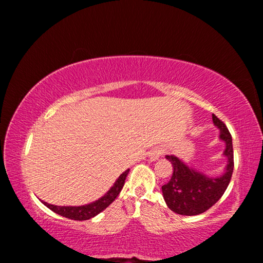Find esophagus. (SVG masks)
Returning a JSON list of instances; mask_svg holds the SVG:
<instances>
[{"instance_id": "obj_1", "label": "esophagus", "mask_w": 263, "mask_h": 263, "mask_svg": "<svg viewBox=\"0 0 263 263\" xmlns=\"http://www.w3.org/2000/svg\"><path fill=\"white\" fill-rule=\"evenodd\" d=\"M162 153H163V151H162V148H154V149H152L149 152V159L152 160V161H157V160L161 157L162 155Z\"/></svg>"}]
</instances>
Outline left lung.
<instances>
[{
    "mask_svg": "<svg viewBox=\"0 0 263 263\" xmlns=\"http://www.w3.org/2000/svg\"><path fill=\"white\" fill-rule=\"evenodd\" d=\"M212 122L219 130V139L225 142L222 155L228 162L220 175H206L174 154L166 155V159L173 164V175L168 183L162 185V195L167 206L179 215L195 216L209 210L219 201L232 177L234 167L232 137L217 116L212 115Z\"/></svg>",
    "mask_w": 263,
    "mask_h": 263,
    "instance_id": "8db88e82",
    "label": "left lung"
}]
</instances>
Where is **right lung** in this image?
Returning a JSON list of instances; mask_svg holds the SVG:
<instances>
[{
	"label": "right lung",
	"instance_id": "1",
	"mask_svg": "<svg viewBox=\"0 0 263 263\" xmlns=\"http://www.w3.org/2000/svg\"><path fill=\"white\" fill-rule=\"evenodd\" d=\"M130 169H126L123 174L119 175V177L114 183V185L106 191V193L102 196L101 198L97 199L95 202H91L86 205H80V206H59V205H53V204H48L46 202L42 201L44 205L47 206L53 212L58 213L62 217L69 218L73 220H88L90 218H94L95 216L99 215L104 209L108 208L111 203L115 201V198L117 197L118 194L121 193L123 189L124 183H125V179L128 174Z\"/></svg>",
	"mask_w": 263,
	"mask_h": 263
}]
</instances>
